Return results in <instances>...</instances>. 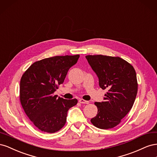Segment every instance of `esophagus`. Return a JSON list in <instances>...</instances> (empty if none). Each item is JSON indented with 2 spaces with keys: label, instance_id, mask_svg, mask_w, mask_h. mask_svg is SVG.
<instances>
[{
  "label": "esophagus",
  "instance_id": "obj_1",
  "mask_svg": "<svg viewBox=\"0 0 157 157\" xmlns=\"http://www.w3.org/2000/svg\"><path fill=\"white\" fill-rule=\"evenodd\" d=\"M78 101L80 103H84V104H88V103H89V101H86V100H84V99H80L79 100H78Z\"/></svg>",
  "mask_w": 157,
  "mask_h": 157
}]
</instances>
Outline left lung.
Returning a JSON list of instances; mask_svg holds the SVG:
<instances>
[{"mask_svg":"<svg viewBox=\"0 0 157 157\" xmlns=\"http://www.w3.org/2000/svg\"><path fill=\"white\" fill-rule=\"evenodd\" d=\"M99 78V85L107 90L105 101L95 102L97 115L90 121L100 129H110L119 124L134 105L137 81L133 66L119 57L103 55L86 56Z\"/></svg>","mask_w":157,"mask_h":157,"instance_id":"obj_1","label":"left lung"}]
</instances>
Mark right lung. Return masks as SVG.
<instances>
[{"label":"right lung","instance_id":"add662e5","mask_svg":"<svg viewBox=\"0 0 157 157\" xmlns=\"http://www.w3.org/2000/svg\"><path fill=\"white\" fill-rule=\"evenodd\" d=\"M79 55L58 56L33 63L20 80V99L27 116L42 132L54 133L65 124L69 109L77 99H65L54 95L63 84L69 69Z\"/></svg>","mask_w":157,"mask_h":157}]
</instances>
